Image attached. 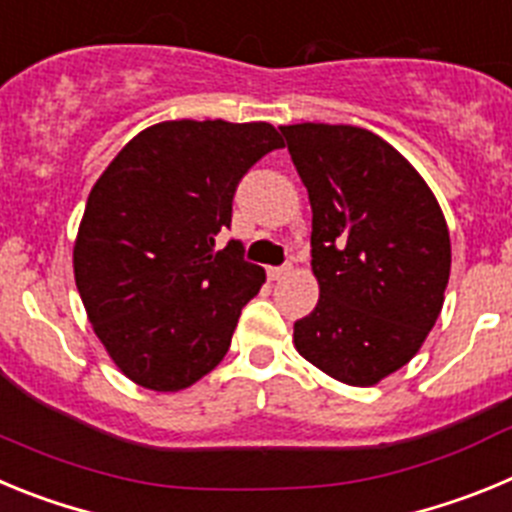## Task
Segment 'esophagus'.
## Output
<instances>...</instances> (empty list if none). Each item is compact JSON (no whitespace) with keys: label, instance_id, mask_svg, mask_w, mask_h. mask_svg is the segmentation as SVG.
Returning <instances> with one entry per match:
<instances>
[{"label":"esophagus","instance_id":"1","mask_svg":"<svg viewBox=\"0 0 512 512\" xmlns=\"http://www.w3.org/2000/svg\"><path fill=\"white\" fill-rule=\"evenodd\" d=\"M289 269H292V266H289V264H284V266H271V269L266 271V274H269V279H282V277H287Z\"/></svg>","mask_w":512,"mask_h":512}]
</instances>
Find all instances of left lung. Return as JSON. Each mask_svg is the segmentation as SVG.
Here are the masks:
<instances>
[{"label": "left lung", "mask_w": 512, "mask_h": 512, "mask_svg": "<svg viewBox=\"0 0 512 512\" xmlns=\"http://www.w3.org/2000/svg\"><path fill=\"white\" fill-rule=\"evenodd\" d=\"M312 207L320 300L295 346L338 382L372 387L408 364L441 315L451 241L423 176L354 125H282Z\"/></svg>", "instance_id": "8db88e82"}]
</instances>
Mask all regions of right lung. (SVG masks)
Listing matches in <instances>:
<instances>
[{
  "instance_id": "add662e5",
  "label": "right lung",
  "mask_w": 512,
  "mask_h": 512,
  "mask_svg": "<svg viewBox=\"0 0 512 512\" xmlns=\"http://www.w3.org/2000/svg\"><path fill=\"white\" fill-rule=\"evenodd\" d=\"M282 138L269 122L169 120L135 135L89 192L74 277L99 341L122 374L184 390L228 354L266 274L230 241L233 194Z\"/></svg>"
}]
</instances>
